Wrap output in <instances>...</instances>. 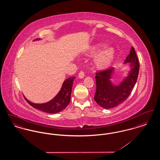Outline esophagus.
I'll list each match as a JSON object with an SVG mask.
<instances>
[{"instance_id": "34e87169", "label": "esophagus", "mask_w": 160, "mask_h": 160, "mask_svg": "<svg viewBox=\"0 0 160 160\" xmlns=\"http://www.w3.org/2000/svg\"><path fill=\"white\" fill-rule=\"evenodd\" d=\"M84 74L83 71H80V72H79V74H78V78H84Z\"/></svg>"}]
</instances>
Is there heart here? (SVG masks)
<instances>
[{
	"mask_svg": "<svg viewBox=\"0 0 160 160\" xmlns=\"http://www.w3.org/2000/svg\"><path fill=\"white\" fill-rule=\"evenodd\" d=\"M104 47V44L101 43L93 45L90 48V53H95ZM115 54L116 50L113 47H105L93 58V62L95 68L98 70H105L109 68L114 61Z\"/></svg>",
	"mask_w": 160,
	"mask_h": 160,
	"instance_id": "obj_1",
	"label": "heart"
}]
</instances>
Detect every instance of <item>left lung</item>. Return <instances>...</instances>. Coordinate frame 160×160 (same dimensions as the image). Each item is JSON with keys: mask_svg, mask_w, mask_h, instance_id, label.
Masks as SVG:
<instances>
[{"mask_svg": "<svg viewBox=\"0 0 160 160\" xmlns=\"http://www.w3.org/2000/svg\"><path fill=\"white\" fill-rule=\"evenodd\" d=\"M127 63H129V70L127 76L118 84H114L112 81L114 75L113 67L96 73L97 89L94 99L100 106L106 109L112 108L121 104L129 97L136 83L140 67L137 54L132 47L123 64Z\"/></svg>", "mask_w": 160, "mask_h": 160, "instance_id": "1", "label": "left lung"}]
</instances>
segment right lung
I'll use <instances>...</instances> for the list:
<instances>
[{
    "label": "right lung",
    "instance_id": "obj_1",
    "mask_svg": "<svg viewBox=\"0 0 160 160\" xmlns=\"http://www.w3.org/2000/svg\"><path fill=\"white\" fill-rule=\"evenodd\" d=\"M38 40H41V39L38 38L34 41ZM75 78V77H71L66 79L62 84L60 91L48 102L38 104L32 102L25 97L24 98L31 106L39 110L48 113H59L68 106L70 102L72 84Z\"/></svg>",
    "mask_w": 160,
    "mask_h": 160
}]
</instances>
